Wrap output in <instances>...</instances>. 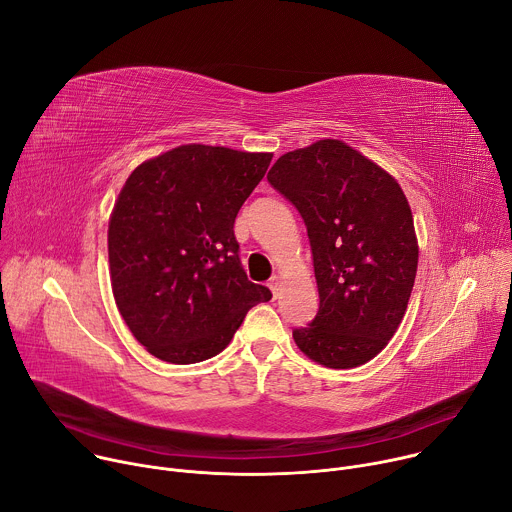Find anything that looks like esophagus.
Returning <instances> with one entry per match:
<instances>
[{"label":"esophagus","mask_w":512,"mask_h":512,"mask_svg":"<svg viewBox=\"0 0 512 512\" xmlns=\"http://www.w3.org/2000/svg\"><path fill=\"white\" fill-rule=\"evenodd\" d=\"M269 289H271V294H273V298H277V296H279V289H281V277L273 275V277L269 279Z\"/></svg>","instance_id":"esophagus-1"}]
</instances>
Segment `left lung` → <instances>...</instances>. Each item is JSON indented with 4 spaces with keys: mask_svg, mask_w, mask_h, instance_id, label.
Listing matches in <instances>:
<instances>
[{
    "mask_svg": "<svg viewBox=\"0 0 512 512\" xmlns=\"http://www.w3.org/2000/svg\"><path fill=\"white\" fill-rule=\"evenodd\" d=\"M267 180L302 214L314 257L320 310L294 340L328 369L360 367L407 310L419 257L409 202L391 174L338 139L283 154Z\"/></svg>",
    "mask_w": 512,
    "mask_h": 512,
    "instance_id": "1",
    "label": "left lung"
}]
</instances>
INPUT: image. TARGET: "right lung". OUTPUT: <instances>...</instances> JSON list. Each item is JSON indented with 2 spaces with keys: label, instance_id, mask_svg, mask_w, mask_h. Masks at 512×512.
<instances>
[{
  "label": "right lung",
  "instance_id": "1",
  "mask_svg": "<svg viewBox=\"0 0 512 512\" xmlns=\"http://www.w3.org/2000/svg\"><path fill=\"white\" fill-rule=\"evenodd\" d=\"M273 154L180 145L139 164L109 221L111 287L139 344L192 364L227 348L271 291L247 279L235 218Z\"/></svg>",
  "mask_w": 512,
  "mask_h": 512
}]
</instances>
